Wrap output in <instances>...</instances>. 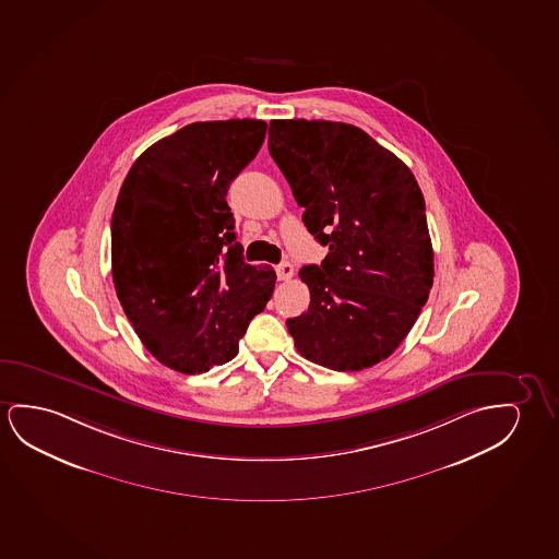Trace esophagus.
<instances>
[{
    "mask_svg": "<svg viewBox=\"0 0 559 559\" xmlns=\"http://www.w3.org/2000/svg\"><path fill=\"white\" fill-rule=\"evenodd\" d=\"M294 275V265L288 263V261H284L281 265H276V276H278V281H288Z\"/></svg>",
    "mask_w": 559,
    "mask_h": 559,
    "instance_id": "obj_1",
    "label": "esophagus"
}]
</instances>
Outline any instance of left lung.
Listing matches in <instances>:
<instances>
[{
    "label": "left lung",
    "instance_id": "left-lung-1",
    "mask_svg": "<svg viewBox=\"0 0 559 559\" xmlns=\"http://www.w3.org/2000/svg\"><path fill=\"white\" fill-rule=\"evenodd\" d=\"M269 154L288 180L321 265L300 269L311 301L288 319L301 356L361 371L404 341L435 276L425 200L412 170L354 124L276 119Z\"/></svg>",
    "mask_w": 559,
    "mask_h": 559
}]
</instances>
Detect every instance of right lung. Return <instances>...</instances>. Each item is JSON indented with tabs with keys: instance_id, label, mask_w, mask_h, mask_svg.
<instances>
[{
	"instance_id": "obj_1",
	"label": "right lung",
	"mask_w": 559,
	"mask_h": 559,
	"mask_svg": "<svg viewBox=\"0 0 559 559\" xmlns=\"http://www.w3.org/2000/svg\"><path fill=\"white\" fill-rule=\"evenodd\" d=\"M267 122H192L130 167L111 218V273L147 352L170 369L205 372L238 354L275 288L236 242L227 192L258 155Z\"/></svg>"
}]
</instances>
